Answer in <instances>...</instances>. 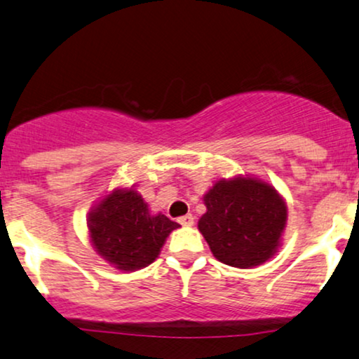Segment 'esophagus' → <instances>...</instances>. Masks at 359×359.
I'll use <instances>...</instances> for the list:
<instances>
[{
    "instance_id": "esophagus-1",
    "label": "esophagus",
    "mask_w": 359,
    "mask_h": 359,
    "mask_svg": "<svg viewBox=\"0 0 359 359\" xmlns=\"http://www.w3.org/2000/svg\"><path fill=\"white\" fill-rule=\"evenodd\" d=\"M178 222H180L181 226L189 227V226H193V224H194V217L191 216V214H186V216H181V217H180Z\"/></svg>"
}]
</instances>
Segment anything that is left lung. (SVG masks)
I'll return each mask as SVG.
<instances>
[{"label": "left lung", "mask_w": 359, "mask_h": 359, "mask_svg": "<svg viewBox=\"0 0 359 359\" xmlns=\"http://www.w3.org/2000/svg\"><path fill=\"white\" fill-rule=\"evenodd\" d=\"M203 201L206 212L198 229L219 262L250 269L278 252L288 209L271 183L249 175L221 178Z\"/></svg>", "instance_id": "obj_1"}]
</instances>
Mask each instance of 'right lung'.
Instances as JSON below:
<instances>
[{
	"label": "right lung",
	"mask_w": 359,
	"mask_h": 359,
	"mask_svg": "<svg viewBox=\"0 0 359 359\" xmlns=\"http://www.w3.org/2000/svg\"><path fill=\"white\" fill-rule=\"evenodd\" d=\"M178 222L153 214L133 188H114L92 206L87 229L95 252L122 272H135L155 262L166 237Z\"/></svg>",
	"instance_id": "right-lung-1"
}]
</instances>
